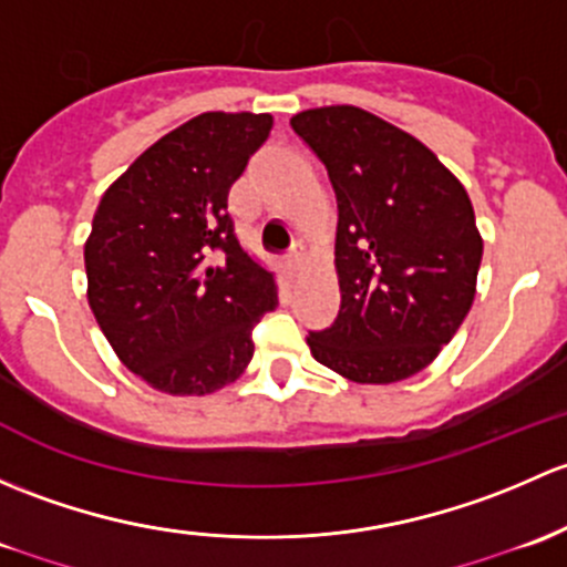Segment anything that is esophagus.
<instances>
[{"instance_id":"1","label":"esophagus","mask_w":567,"mask_h":567,"mask_svg":"<svg viewBox=\"0 0 567 567\" xmlns=\"http://www.w3.org/2000/svg\"><path fill=\"white\" fill-rule=\"evenodd\" d=\"M302 261H306V256H302V248H295V250H291V254L286 256V259H284V267H286V272H289V276L295 278L297 272L302 270Z\"/></svg>"}]
</instances>
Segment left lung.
<instances>
[{"label":"left lung","mask_w":567,"mask_h":567,"mask_svg":"<svg viewBox=\"0 0 567 567\" xmlns=\"http://www.w3.org/2000/svg\"><path fill=\"white\" fill-rule=\"evenodd\" d=\"M338 198L341 308L306 338L317 363L393 384L436 360L475 300L483 237L464 185L420 138L358 106L291 116Z\"/></svg>","instance_id":"8db88e82"}]
</instances>
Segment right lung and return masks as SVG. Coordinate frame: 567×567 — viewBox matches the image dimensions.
I'll use <instances>...</instances> for the list:
<instances>
[{"mask_svg": "<svg viewBox=\"0 0 567 567\" xmlns=\"http://www.w3.org/2000/svg\"><path fill=\"white\" fill-rule=\"evenodd\" d=\"M272 116L207 111L144 150L109 185L84 243L86 300L127 371L168 395H207L254 358L278 306L270 270L229 218V188Z\"/></svg>", "mask_w": 567, "mask_h": 567, "instance_id": "obj_1", "label": "right lung"}]
</instances>
